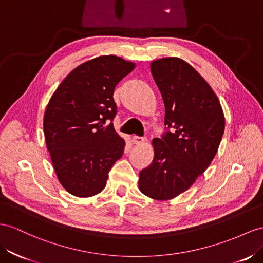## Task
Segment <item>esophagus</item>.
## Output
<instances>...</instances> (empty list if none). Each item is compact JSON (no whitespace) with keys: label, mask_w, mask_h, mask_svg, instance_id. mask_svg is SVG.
<instances>
[{"label":"esophagus","mask_w":263,"mask_h":263,"mask_svg":"<svg viewBox=\"0 0 263 263\" xmlns=\"http://www.w3.org/2000/svg\"><path fill=\"white\" fill-rule=\"evenodd\" d=\"M132 143L133 144H142V143H144L145 141H146V138L145 137H137V136H134V137H132Z\"/></svg>","instance_id":"obj_1"}]
</instances>
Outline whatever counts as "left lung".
Here are the masks:
<instances>
[{
	"instance_id": "1",
	"label": "left lung",
	"mask_w": 263,
	"mask_h": 263,
	"mask_svg": "<svg viewBox=\"0 0 263 263\" xmlns=\"http://www.w3.org/2000/svg\"><path fill=\"white\" fill-rule=\"evenodd\" d=\"M162 96L165 132L153 139V161L139 174L146 197L170 200L186 191L210 165L224 132L220 101L206 81L179 58L151 63Z\"/></svg>"
}]
</instances>
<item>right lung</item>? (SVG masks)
<instances>
[{"instance_id":"obj_1","label":"right lung","mask_w":263,"mask_h":263,"mask_svg":"<svg viewBox=\"0 0 263 263\" xmlns=\"http://www.w3.org/2000/svg\"><path fill=\"white\" fill-rule=\"evenodd\" d=\"M134 63L103 55L76 67L59 85L46 106L43 129L46 147L60 183L79 198L102 191L125 142L112 121L113 93Z\"/></svg>"}]
</instances>
